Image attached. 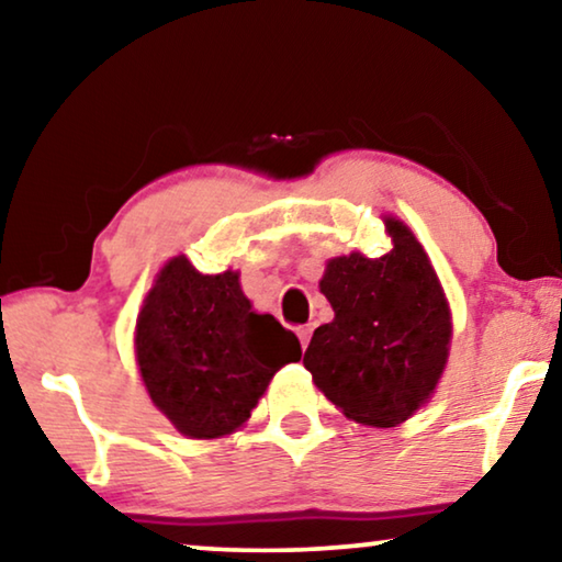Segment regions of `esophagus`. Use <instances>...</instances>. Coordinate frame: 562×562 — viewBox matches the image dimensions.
<instances>
[{"mask_svg": "<svg viewBox=\"0 0 562 562\" xmlns=\"http://www.w3.org/2000/svg\"><path fill=\"white\" fill-rule=\"evenodd\" d=\"M310 335H313V328H310V325H303V328H297V338H300V346H303V348H307V342H310Z\"/></svg>", "mask_w": 562, "mask_h": 562, "instance_id": "obj_1", "label": "esophagus"}]
</instances>
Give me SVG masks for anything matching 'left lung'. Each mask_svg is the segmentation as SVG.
Instances as JSON below:
<instances>
[{
    "label": "left lung",
    "mask_w": 562,
    "mask_h": 562,
    "mask_svg": "<svg viewBox=\"0 0 562 562\" xmlns=\"http://www.w3.org/2000/svg\"><path fill=\"white\" fill-rule=\"evenodd\" d=\"M391 252L335 257L321 292L335 317L313 333L303 363L315 386L358 424L389 429L426 404L443 373L451 313L441 282L401 220Z\"/></svg>",
    "instance_id": "left-lung-1"
}]
</instances>
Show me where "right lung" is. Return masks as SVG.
I'll return each instance as SVG.
<instances>
[{"instance_id":"right-lung-1","label":"right lung","mask_w":562,"mask_h":562,"mask_svg":"<svg viewBox=\"0 0 562 562\" xmlns=\"http://www.w3.org/2000/svg\"><path fill=\"white\" fill-rule=\"evenodd\" d=\"M300 353L295 333L255 313L239 272L201 274L183 255L158 272L136 323L148 396L189 439L237 431L272 375Z\"/></svg>"}]
</instances>
